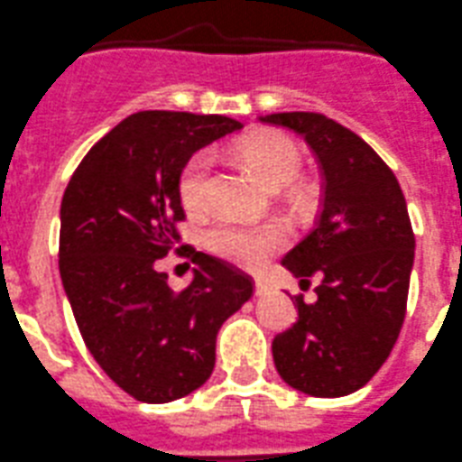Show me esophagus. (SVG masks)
Here are the masks:
<instances>
[{
  "mask_svg": "<svg viewBox=\"0 0 462 462\" xmlns=\"http://www.w3.org/2000/svg\"><path fill=\"white\" fill-rule=\"evenodd\" d=\"M254 294H256V297H263V294H267V285L263 283V281H256V283H254Z\"/></svg>",
  "mask_w": 462,
  "mask_h": 462,
  "instance_id": "esophagus-1",
  "label": "esophagus"
}]
</instances>
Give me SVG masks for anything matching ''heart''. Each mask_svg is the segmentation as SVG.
I'll return each mask as SVG.
<instances>
[{
	"label": "heart",
	"mask_w": 462,
	"mask_h": 462,
	"mask_svg": "<svg viewBox=\"0 0 462 462\" xmlns=\"http://www.w3.org/2000/svg\"><path fill=\"white\" fill-rule=\"evenodd\" d=\"M240 156L270 190L288 186L301 170V152L297 143L281 134H261L240 147ZM213 158L197 152L179 174V199L188 213H199L208 204V181ZM288 236L279 224H252L243 219H219L206 231V247L224 261L245 270H261L285 245Z\"/></svg>",
	"instance_id": "1"
}]
</instances>
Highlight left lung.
Instances as JSON below:
<instances>
[{
  "instance_id": "left-lung-1",
  "label": "left lung",
  "mask_w": 462,
  "mask_h": 462,
  "mask_svg": "<svg viewBox=\"0 0 462 462\" xmlns=\"http://www.w3.org/2000/svg\"><path fill=\"white\" fill-rule=\"evenodd\" d=\"M301 135L322 170L315 228L281 265L318 300L294 297L300 319L272 342L276 372L310 397H345L379 372L406 315L415 236L393 170L354 131L319 113L258 117Z\"/></svg>"
}]
</instances>
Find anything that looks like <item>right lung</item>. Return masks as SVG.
<instances>
[{
    "instance_id": "add662e5",
    "label": "right lung",
    "mask_w": 462,
    "mask_h": 462,
    "mask_svg": "<svg viewBox=\"0 0 462 462\" xmlns=\"http://www.w3.org/2000/svg\"><path fill=\"white\" fill-rule=\"evenodd\" d=\"M240 129L224 116L134 113L86 153L65 188V294L92 358L138 402L168 403L204 385L219 327L252 300L247 274L195 249H186L197 267L181 292L156 270L179 240L181 168Z\"/></svg>"
}]
</instances>
